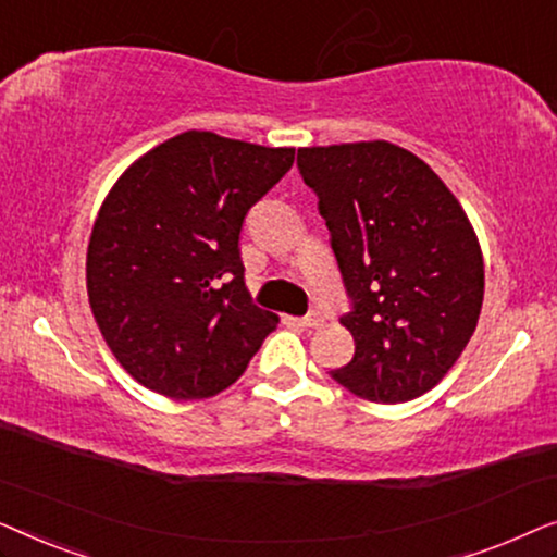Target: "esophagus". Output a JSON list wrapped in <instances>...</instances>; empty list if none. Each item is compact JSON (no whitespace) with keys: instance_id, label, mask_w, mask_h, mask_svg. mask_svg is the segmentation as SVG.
I'll return each instance as SVG.
<instances>
[{"instance_id":"1","label":"esophagus","mask_w":557,"mask_h":557,"mask_svg":"<svg viewBox=\"0 0 557 557\" xmlns=\"http://www.w3.org/2000/svg\"><path fill=\"white\" fill-rule=\"evenodd\" d=\"M322 324H324V317L319 314V311H309V314L301 319V326H307V330H317V326Z\"/></svg>"}]
</instances>
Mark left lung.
Here are the masks:
<instances>
[{"label":"left lung","instance_id":"1","mask_svg":"<svg viewBox=\"0 0 557 557\" xmlns=\"http://www.w3.org/2000/svg\"><path fill=\"white\" fill-rule=\"evenodd\" d=\"M296 164L352 301L339 324L355 357L332 377L387 406L429 393L482 311L484 261L467 212L423 159L391 141L304 147Z\"/></svg>","mask_w":557,"mask_h":557}]
</instances>
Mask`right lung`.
Returning a JSON list of instances; mask_svg holds the SVG:
<instances>
[{"instance_id": "1", "label": "right lung", "mask_w": 557, "mask_h": 557, "mask_svg": "<svg viewBox=\"0 0 557 557\" xmlns=\"http://www.w3.org/2000/svg\"><path fill=\"white\" fill-rule=\"evenodd\" d=\"M292 147L185 132L136 159L98 210L88 301L128 375L166 398H210L248 368L278 317L243 281L248 210L292 170Z\"/></svg>"}]
</instances>
